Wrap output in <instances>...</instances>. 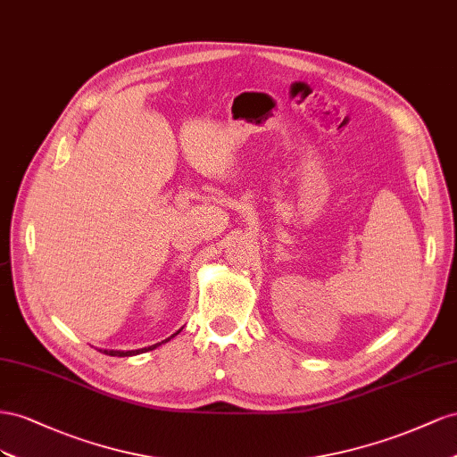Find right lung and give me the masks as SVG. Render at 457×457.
Instances as JSON below:
<instances>
[{
  "label": "right lung",
  "instance_id": "obj_1",
  "mask_svg": "<svg viewBox=\"0 0 457 457\" xmlns=\"http://www.w3.org/2000/svg\"><path fill=\"white\" fill-rule=\"evenodd\" d=\"M179 333V331H178ZM178 333H174V335H178ZM172 335V337H174ZM172 337H168L166 341H170ZM166 341H162V343H166ZM162 343H156V345H153V346H147V348H139V350H101V352H105V354H109V356H136V354H141V352H147V350H153V348H156L159 345H162Z\"/></svg>",
  "mask_w": 457,
  "mask_h": 457
}]
</instances>
